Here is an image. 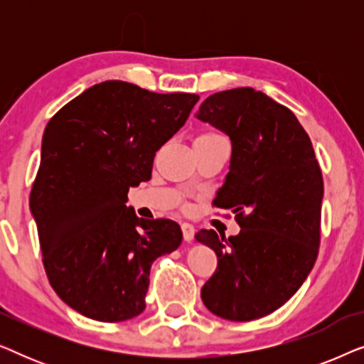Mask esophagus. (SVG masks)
<instances>
[{
	"mask_svg": "<svg viewBox=\"0 0 364 364\" xmlns=\"http://www.w3.org/2000/svg\"><path fill=\"white\" fill-rule=\"evenodd\" d=\"M182 233H183V240L192 242L193 240V233H196V228H193L192 223L183 222L182 223Z\"/></svg>",
	"mask_w": 364,
	"mask_h": 364,
	"instance_id": "esophagus-1",
	"label": "esophagus"
}]
</instances>
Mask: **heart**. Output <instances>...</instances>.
<instances>
[{"mask_svg":"<svg viewBox=\"0 0 364 364\" xmlns=\"http://www.w3.org/2000/svg\"><path fill=\"white\" fill-rule=\"evenodd\" d=\"M200 137H217V134H203Z\"/></svg>","mask_w":364,"mask_h":364,"instance_id":"1","label":"heart"}]
</instances>
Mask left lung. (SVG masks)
Masks as SVG:
<instances>
[{
	"mask_svg": "<svg viewBox=\"0 0 364 364\" xmlns=\"http://www.w3.org/2000/svg\"><path fill=\"white\" fill-rule=\"evenodd\" d=\"M197 117L230 137V172L213 205L230 208L240 225V233L228 238L213 230L196 233L218 258L202 287V301L225 320H257L285 305L315 265L320 164L295 114L262 91L212 94Z\"/></svg>",
	"mask_w": 364,
	"mask_h": 364,
	"instance_id": "left-lung-1",
	"label": "left lung"
}]
</instances>
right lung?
Returning <instances> with one entry per match:
<instances>
[{
	"mask_svg": "<svg viewBox=\"0 0 364 364\" xmlns=\"http://www.w3.org/2000/svg\"><path fill=\"white\" fill-rule=\"evenodd\" d=\"M197 101V94L104 81L44 129L29 207L48 280L81 315L104 323L141 315L154 260L182 243L177 222L139 218L126 202Z\"/></svg>",
	"mask_w": 364,
	"mask_h": 364,
	"instance_id": "obj_1",
	"label": "right lung"
}]
</instances>
